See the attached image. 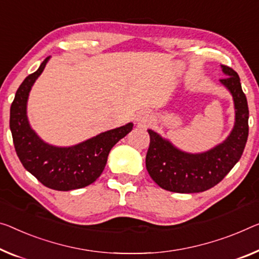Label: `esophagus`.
<instances>
[{"label":"esophagus","instance_id":"34e87169","mask_svg":"<svg viewBox=\"0 0 259 259\" xmlns=\"http://www.w3.org/2000/svg\"><path fill=\"white\" fill-rule=\"evenodd\" d=\"M152 119L153 114L150 111H141V112H139L137 117V122L138 125L140 126H147L150 121H152Z\"/></svg>","mask_w":259,"mask_h":259}]
</instances>
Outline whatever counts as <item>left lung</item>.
<instances>
[{
    "mask_svg": "<svg viewBox=\"0 0 259 259\" xmlns=\"http://www.w3.org/2000/svg\"><path fill=\"white\" fill-rule=\"evenodd\" d=\"M221 67L227 76L220 82L232 93L235 104V126L224 142L202 154L183 153L148 130L146 168L162 189L177 193L204 192L224 180L243 154L249 134L248 102L236 71L228 66Z\"/></svg>",
    "mask_w": 259,
    "mask_h": 259,
    "instance_id": "left-lung-1",
    "label": "left lung"
}]
</instances>
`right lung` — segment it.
<instances>
[{"instance_id":"1","label":"right lung","mask_w":259,"mask_h":259,"mask_svg":"<svg viewBox=\"0 0 259 259\" xmlns=\"http://www.w3.org/2000/svg\"><path fill=\"white\" fill-rule=\"evenodd\" d=\"M49 58L37 71L30 74L16 91L10 107V130L15 150L24 168L42 185L57 191H70L88 186L101 176L112 147L128 134L133 124L101 133L68 148L47 145L38 138L26 117L27 96L35 79L42 73Z\"/></svg>"}]
</instances>
